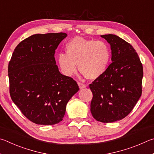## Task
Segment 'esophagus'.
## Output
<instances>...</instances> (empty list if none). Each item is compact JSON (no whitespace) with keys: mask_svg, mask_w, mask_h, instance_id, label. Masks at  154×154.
<instances>
[{"mask_svg":"<svg viewBox=\"0 0 154 154\" xmlns=\"http://www.w3.org/2000/svg\"><path fill=\"white\" fill-rule=\"evenodd\" d=\"M78 84H79V87H80V89H82V88H85L86 87H87V85H86L85 84H84V83L81 82H79V83H78Z\"/></svg>","mask_w":154,"mask_h":154,"instance_id":"1","label":"esophagus"}]
</instances>
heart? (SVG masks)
<instances>
[{"label": "heart", "mask_w": 154, "mask_h": 154, "mask_svg": "<svg viewBox=\"0 0 154 154\" xmlns=\"http://www.w3.org/2000/svg\"><path fill=\"white\" fill-rule=\"evenodd\" d=\"M66 54L58 56L62 72L72 75L78 71V64L82 74L88 79H96L106 72L111 59V50L102 40L74 37L66 45Z\"/></svg>", "instance_id": "heart-1"}]
</instances>
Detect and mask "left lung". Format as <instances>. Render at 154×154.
<instances>
[{"label": "left lung", "instance_id": "8db88e82", "mask_svg": "<svg viewBox=\"0 0 154 154\" xmlns=\"http://www.w3.org/2000/svg\"><path fill=\"white\" fill-rule=\"evenodd\" d=\"M101 36L111 45L112 62L89 85L91 112L96 120L109 123L123 119L133 109L141 96L143 71L130 43L114 34Z\"/></svg>", "mask_w": 154, "mask_h": 154}]
</instances>
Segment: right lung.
Wrapping results in <instances>:
<instances>
[{"label": "right lung", "instance_id": "1", "mask_svg": "<svg viewBox=\"0 0 154 154\" xmlns=\"http://www.w3.org/2000/svg\"><path fill=\"white\" fill-rule=\"evenodd\" d=\"M63 32L34 34L15 47L8 66L12 101L29 120L53 125L63 120L66 105L79 87L61 74L55 53Z\"/></svg>", "mask_w": 154, "mask_h": 154}]
</instances>
